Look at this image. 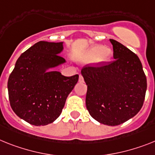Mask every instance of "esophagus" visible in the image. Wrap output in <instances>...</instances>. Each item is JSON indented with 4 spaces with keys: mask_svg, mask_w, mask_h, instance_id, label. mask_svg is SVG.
<instances>
[{
    "mask_svg": "<svg viewBox=\"0 0 155 155\" xmlns=\"http://www.w3.org/2000/svg\"><path fill=\"white\" fill-rule=\"evenodd\" d=\"M84 77H83V75H80V77H79V82L80 83H84Z\"/></svg>",
    "mask_w": 155,
    "mask_h": 155,
    "instance_id": "34e87169",
    "label": "esophagus"
}]
</instances>
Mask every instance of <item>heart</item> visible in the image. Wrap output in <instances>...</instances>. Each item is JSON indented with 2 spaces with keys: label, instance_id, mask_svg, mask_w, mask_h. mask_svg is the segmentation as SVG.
Here are the masks:
<instances>
[{
  "label": "heart",
  "instance_id": "1",
  "mask_svg": "<svg viewBox=\"0 0 155 155\" xmlns=\"http://www.w3.org/2000/svg\"><path fill=\"white\" fill-rule=\"evenodd\" d=\"M112 50L103 45H95L87 49L81 57V61L88 62L94 61L97 64H102L108 62L112 58Z\"/></svg>",
  "mask_w": 155,
  "mask_h": 155
}]
</instances>
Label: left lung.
<instances>
[{"mask_svg": "<svg viewBox=\"0 0 155 155\" xmlns=\"http://www.w3.org/2000/svg\"><path fill=\"white\" fill-rule=\"evenodd\" d=\"M114 61L108 64L86 66L81 74L87 85L86 106L101 124L119 125L141 110L147 91V78L138 56L114 39Z\"/></svg>", "mask_w": 155, "mask_h": 155, "instance_id": "left-lung-1", "label": "left lung"}]
</instances>
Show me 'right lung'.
Listing matches in <instances>:
<instances>
[{
    "instance_id": "1",
    "label": "right lung",
    "mask_w": 155,
    "mask_h": 155,
    "mask_svg": "<svg viewBox=\"0 0 155 155\" xmlns=\"http://www.w3.org/2000/svg\"><path fill=\"white\" fill-rule=\"evenodd\" d=\"M63 42L40 41L18 58L8 81L10 105L16 115L35 126L53 123L61 115L79 75L67 77L48 71L65 63Z\"/></svg>"
}]
</instances>
